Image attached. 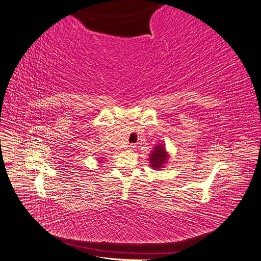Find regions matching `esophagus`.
I'll return each instance as SVG.
<instances>
[{
    "instance_id": "esophagus-1",
    "label": "esophagus",
    "mask_w": 261,
    "mask_h": 261,
    "mask_svg": "<svg viewBox=\"0 0 261 261\" xmlns=\"http://www.w3.org/2000/svg\"><path fill=\"white\" fill-rule=\"evenodd\" d=\"M128 148L133 150V149H135V148H136V146H135V145H133V144H130V145H128Z\"/></svg>"
}]
</instances>
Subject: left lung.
I'll return each instance as SVG.
<instances>
[{"instance_id": "1", "label": "left lung", "mask_w": 261, "mask_h": 261, "mask_svg": "<svg viewBox=\"0 0 261 261\" xmlns=\"http://www.w3.org/2000/svg\"><path fill=\"white\" fill-rule=\"evenodd\" d=\"M149 165L153 170H161L165 167L170 160V154L165 148V144H156L153 148L151 153L149 154Z\"/></svg>"}]
</instances>
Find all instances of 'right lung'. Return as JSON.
Wrapping results in <instances>:
<instances>
[{
  "label": "right lung",
  "instance_id": "obj_1",
  "mask_svg": "<svg viewBox=\"0 0 261 261\" xmlns=\"http://www.w3.org/2000/svg\"><path fill=\"white\" fill-rule=\"evenodd\" d=\"M97 160H98V159H97ZM98 161H99V163H103V162H102V160H101V159H100V160H98Z\"/></svg>",
  "mask_w": 261,
  "mask_h": 261
}]
</instances>
